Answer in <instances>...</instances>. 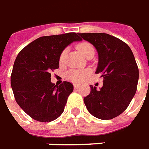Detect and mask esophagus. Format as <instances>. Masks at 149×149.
I'll return each mask as SVG.
<instances>
[{
	"label": "esophagus",
	"instance_id": "obj_1",
	"mask_svg": "<svg viewBox=\"0 0 149 149\" xmlns=\"http://www.w3.org/2000/svg\"><path fill=\"white\" fill-rule=\"evenodd\" d=\"M73 86H74L75 89H78L80 86V85L79 84H73Z\"/></svg>",
	"mask_w": 149,
	"mask_h": 149
}]
</instances>
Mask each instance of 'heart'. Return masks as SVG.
<instances>
[{
  "mask_svg": "<svg viewBox=\"0 0 149 149\" xmlns=\"http://www.w3.org/2000/svg\"><path fill=\"white\" fill-rule=\"evenodd\" d=\"M77 49L78 51L83 55L84 56L86 57V56L89 52L92 51H94L93 45H91V43L87 42H81L78 43L77 45ZM65 54H66V50H63L60 54L59 56V61L63 62L64 58H65ZM89 72L86 70H70V72H68L67 77L68 78L73 82L78 83V82H81L86 79V77L88 76Z\"/></svg>",
  "mask_w": 149,
  "mask_h": 149,
  "instance_id": "1",
  "label": "heart"
}]
</instances>
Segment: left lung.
<instances>
[{
    "mask_svg": "<svg viewBox=\"0 0 149 149\" xmlns=\"http://www.w3.org/2000/svg\"><path fill=\"white\" fill-rule=\"evenodd\" d=\"M98 52L96 73L103 77V86L91 85V93L84 98L93 116L111 120L127 109L134 97L139 81V68L130 47L119 38L106 33H78Z\"/></svg>",
    "mask_w": 149,
    "mask_h": 149,
    "instance_id": "left-lung-1",
    "label": "left lung"
}]
</instances>
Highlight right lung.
Instances as JSON below:
<instances>
[{
  "label": "right lung",
  "mask_w": 149,
  "mask_h": 149,
  "mask_svg": "<svg viewBox=\"0 0 149 149\" xmlns=\"http://www.w3.org/2000/svg\"><path fill=\"white\" fill-rule=\"evenodd\" d=\"M75 32L42 36L22 49L14 63L10 84L15 100L25 113L40 122L56 120L63 113L73 85L51 82V71L58 68L66 46L81 41Z\"/></svg>",
  "instance_id": "obj_1"
}]
</instances>
